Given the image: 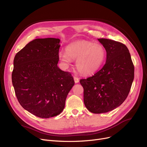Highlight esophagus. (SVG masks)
<instances>
[{"label": "esophagus", "mask_w": 147, "mask_h": 147, "mask_svg": "<svg viewBox=\"0 0 147 147\" xmlns=\"http://www.w3.org/2000/svg\"><path fill=\"white\" fill-rule=\"evenodd\" d=\"M74 82H75L76 84L79 83V79L77 77H76V76H74Z\"/></svg>", "instance_id": "esophagus-1"}]
</instances>
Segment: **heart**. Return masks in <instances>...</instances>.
Listing matches in <instances>:
<instances>
[{
  "label": "heart",
  "mask_w": 147,
  "mask_h": 147,
  "mask_svg": "<svg viewBox=\"0 0 147 147\" xmlns=\"http://www.w3.org/2000/svg\"><path fill=\"white\" fill-rule=\"evenodd\" d=\"M65 52H59L58 58L65 66L76 60L78 71L84 76H90L96 72L103 64L106 52L103 46L86 40H78L70 43Z\"/></svg>",
  "instance_id": "obj_1"
}]
</instances>
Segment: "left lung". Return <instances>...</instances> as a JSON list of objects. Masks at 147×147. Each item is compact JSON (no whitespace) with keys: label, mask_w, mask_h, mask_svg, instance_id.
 I'll return each instance as SVG.
<instances>
[{"label":"left lung","mask_w":147,"mask_h":147,"mask_svg":"<svg viewBox=\"0 0 147 147\" xmlns=\"http://www.w3.org/2000/svg\"><path fill=\"white\" fill-rule=\"evenodd\" d=\"M98 40L106 51L105 64L94 76L80 80L85 105L94 113L111 111L123 103L130 92L135 70L124 44L105 38Z\"/></svg>","instance_id":"8db88e82"}]
</instances>
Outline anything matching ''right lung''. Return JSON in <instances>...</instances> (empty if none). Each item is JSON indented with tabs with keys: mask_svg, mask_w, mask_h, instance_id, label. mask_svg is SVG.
<instances>
[{
	"mask_svg": "<svg viewBox=\"0 0 147 147\" xmlns=\"http://www.w3.org/2000/svg\"><path fill=\"white\" fill-rule=\"evenodd\" d=\"M59 42L58 38H37L14 57L12 82L19 103L42 118L62 112L74 85L71 73L58 67Z\"/></svg>",
	"mask_w": 147,
	"mask_h": 147,
	"instance_id": "add662e5",
	"label": "right lung"
}]
</instances>
